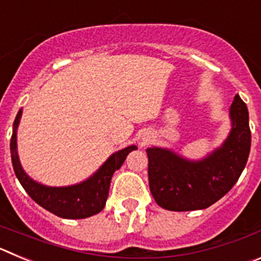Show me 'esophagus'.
Here are the masks:
<instances>
[{"instance_id": "1", "label": "esophagus", "mask_w": 261, "mask_h": 261, "mask_svg": "<svg viewBox=\"0 0 261 261\" xmlns=\"http://www.w3.org/2000/svg\"><path fill=\"white\" fill-rule=\"evenodd\" d=\"M141 140H142V141H144V142H146V141H147V136H142Z\"/></svg>"}]
</instances>
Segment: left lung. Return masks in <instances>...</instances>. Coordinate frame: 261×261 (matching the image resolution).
<instances>
[{
  "label": "left lung",
  "instance_id": "left-lung-1",
  "mask_svg": "<svg viewBox=\"0 0 261 261\" xmlns=\"http://www.w3.org/2000/svg\"><path fill=\"white\" fill-rule=\"evenodd\" d=\"M231 128L222 145L201 159H190L167 147H147L149 187L163 209H205L231 190L246 167L251 130L246 103L237 94L229 110Z\"/></svg>",
  "mask_w": 261,
  "mask_h": 261
}]
</instances>
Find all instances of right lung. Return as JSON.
<instances>
[{"instance_id": "1", "label": "right lung", "mask_w": 261, "mask_h": 261, "mask_svg": "<svg viewBox=\"0 0 261 261\" xmlns=\"http://www.w3.org/2000/svg\"><path fill=\"white\" fill-rule=\"evenodd\" d=\"M20 117L22 108L17 114L13 124V136L10 141L11 162L18 180L30 197L50 213L68 220L87 218L102 212L107 201L112 175L123 166L126 155L130 151L136 150L137 146L130 145L111 154L107 161L86 180L65 187L45 186L29 176L20 165L17 145V132Z\"/></svg>"}]
</instances>
